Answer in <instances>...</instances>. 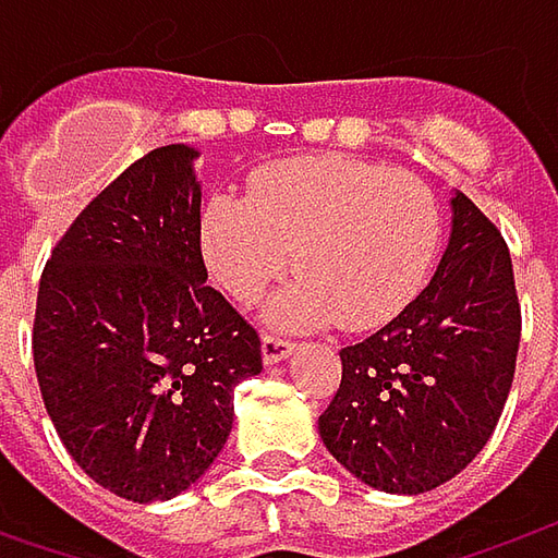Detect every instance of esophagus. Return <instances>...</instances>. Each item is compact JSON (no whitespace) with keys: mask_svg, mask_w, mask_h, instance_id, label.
Returning a JSON list of instances; mask_svg holds the SVG:
<instances>
[{"mask_svg":"<svg viewBox=\"0 0 558 558\" xmlns=\"http://www.w3.org/2000/svg\"><path fill=\"white\" fill-rule=\"evenodd\" d=\"M294 351V341L289 338H279V335H264L260 338V354H264V363H279Z\"/></svg>","mask_w":558,"mask_h":558,"instance_id":"34e87169","label":"esophagus"}]
</instances>
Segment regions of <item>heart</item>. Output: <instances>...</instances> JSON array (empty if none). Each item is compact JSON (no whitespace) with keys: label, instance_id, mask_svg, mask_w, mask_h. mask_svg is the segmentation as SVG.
Returning <instances> with one entry per match:
<instances>
[{"label":"heart","instance_id":"b5f03b06","mask_svg":"<svg viewBox=\"0 0 558 558\" xmlns=\"http://www.w3.org/2000/svg\"><path fill=\"white\" fill-rule=\"evenodd\" d=\"M440 204L410 170L356 158H289L257 167L247 195L202 210V254L239 304L260 301L294 269L269 319L276 326L375 329L416 298L435 267Z\"/></svg>","mask_w":558,"mask_h":558}]
</instances>
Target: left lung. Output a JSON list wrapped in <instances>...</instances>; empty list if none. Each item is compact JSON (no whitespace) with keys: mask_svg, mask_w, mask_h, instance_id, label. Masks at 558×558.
Returning <instances> with one entry per match:
<instances>
[{"mask_svg":"<svg viewBox=\"0 0 558 558\" xmlns=\"http://www.w3.org/2000/svg\"><path fill=\"white\" fill-rule=\"evenodd\" d=\"M435 279L366 341L341 348L319 438L363 484L425 494L494 435L515 375L522 307L500 229L457 192Z\"/></svg>","mask_w":558,"mask_h":558,"instance_id":"obj_1","label":"left lung"}]
</instances>
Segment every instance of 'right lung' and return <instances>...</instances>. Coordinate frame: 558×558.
Returning a JSON list of instances; mask_svg holds the SVG:
<instances>
[{
	"instance_id": "right-lung-1",
	"label": "right lung",
	"mask_w": 558,
	"mask_h": 558,
	"mask_svg": "<svg viewBox=\"0 0 558 558\" xmlns=\"http://www.w3.org/2000/svg\"><path fill=\"white\" fill-rule=\"evenodd\" d=\"M189 145L130 163L46 260L33 366L74 462L133 504L183 494L232 432V395L264 369L257 329L210 289Z\"/></svg>"
}]
</instances>
